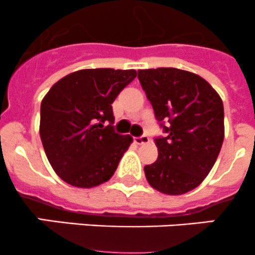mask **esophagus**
Returning <instances> with one entry per match:
<instances>
[{
	"label": "esophagus",
	"instance_id": "1",
	"mask_svg": "<svg viewBox=\"0 0 255 255\" xmlns=\"http://www.w3.org/2000/svg\"><path fill=\"white\" fill-rule=\"evenodd\" d=\"M149 137L148 135H140V137H135L134 138V143L137 144V145H143V144H146L149 143Z\"/></svg>",
	"mask_w": 255,
	"mask_h": 255
}]
</instances>
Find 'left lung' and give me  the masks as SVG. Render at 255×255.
<instances>
[{"label": "left lung", "mask_w": 255, "mask_h": 255, "mask_svg": "<svg viewBox=\"0 0 255 255\" xmlns=\"http://www.w3.org/2000/svg\"><path fill=\"white\" fill-rule=\"evenodd\" d=\"M138 79L166 133L155 138L158 160L144 166L146 180L163 194H186L204 181L220 154L222 100L206 80L186 70L145 69Z\"/></svg>", "instance_id": "8db88e82"}]
</instances>
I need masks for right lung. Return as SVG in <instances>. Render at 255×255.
Returning a JSON list of instances; mask_svg holds the SVG:
<instances>
[{"instance_id":"obj_1","label":"right lung","mask_w":255,"mask_h":255,"mask_svg":"<svg viewBox=\"0 0 255 255\" xmlns=\"http://www.w3.org/2000/svg\"><path fill=\"white\" fill-rule=\"evenodd\" d=\"M135 76L133 69H84L55 82L43 99L40 139L51 168L71 186H99L115 174L133 138L115 132L112 104Z\"/></svg>"}]
</instances>
